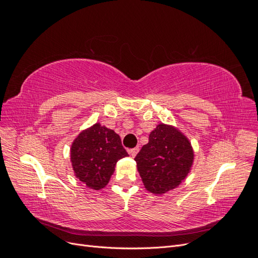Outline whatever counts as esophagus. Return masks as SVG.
Listing matches in <instances>:
<instances>
[{"instance_id":"1","label":"esophagus","mask_w":258,"mask_h":258,"mask_svg":"<svg viewBox=\"0 0 258 258\" xmlns=\"http://www.w3.org/2000/svg\"><path fill=\"white\" fill-rule=\"evenodd\" d=\"M128 153L130 154L131 157H136L137 154L139 153V147H135V148H130V150H128Z\"/></svg>"}]
</instances>
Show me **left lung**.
Instances as JSON below:
<instances>
[{"label":"left lung","instance_id":"left-lung-1","mask_svg":"<svg viewBox=\"0 0 258 258\" xmlns=\"http://www.w3.org/2000/svg\"><path fill=\"white\" fill-rule=\"evenodd\" d=\"M191 143L172 124L158 123L136 156L138 172L145 188L155 195L174 189L190 172L194 163Z\"/></svg>","mask_w":258,"mask_h":258}]
</instances>
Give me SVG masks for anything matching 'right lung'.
<instances>
[{"mask_svg":"<svg viewBox=\"0 0 258 258\" xmlns=\"http://www.w3.org/2000/svg\"><path fill=\"white\" fill-rule=\"evenodd\" d=\"M70 153L74 175L95 190L107 185L117 161L128 156L120 137L99 122L74 139Z\"/></svg>","mask_w":258,"mask_h":258,"instance_id":"right-lung-1","label":"right lung"}]
</instances>
